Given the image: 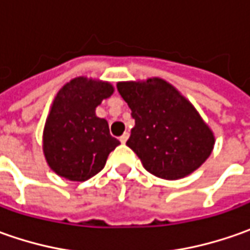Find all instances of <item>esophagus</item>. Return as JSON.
I'll return each mask as SVG.
<instances>
[{
	"label": "esophagus",
	"mask_w": 250,
	"mask_h": 250,
	"mask_svg": "<svg viewBox=\"0 0 250 250\" xmlns=\"http://www.w3.org/2000/svg\"><path fill=\"white\" fill-rule=\"evenodd\" d=\"M128 138H129V132H125L122 136L120 138L121 143H126V140H128Z\"/></svg>",
	"instance_id": "obj_1"
}]
</instances>
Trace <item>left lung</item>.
I'll use <instances>...</instances> for the list:
<instances>
[{
  "label": "left lung",
  "mask_w": 250,
  "mask_h": 250,
  "mask_svg": "<svg viewBox=\"0 0 250 250\" xmlns=\"http://www.w3.org/2000/svg\"><path fill=\"white\" fill-rule=\"evenodd\" d=\"M135 126L126 145L150 174L168 181L188 177L211 154L216 138L193 104L161 78L118 82Z\"/></svg>",
  "instance_id": "left-lung-1"
}]
</instances>
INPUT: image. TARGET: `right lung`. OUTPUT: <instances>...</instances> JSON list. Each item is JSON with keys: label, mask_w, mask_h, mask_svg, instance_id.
I'll use <instances>...</instances> for the list:
<instances>
[{"label": "right lung", "mask_w": 250, "mask_h": 250, "mask_svg": "<svg viewBox=\"0 0 250 250\" xmlns=\"http://www.w3.org/2000/svg\"><path fill=\"white\" fill-rule=\"evenodd\" d=\"M112 93L110 82L86 76L73 78L57 93L43 130L44 157L57 175L83 182L104 168L120 140L96 108Z\"/></svg>", "instance_id": "right-lung-1"}]
</instances>
